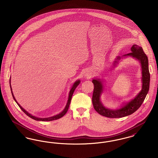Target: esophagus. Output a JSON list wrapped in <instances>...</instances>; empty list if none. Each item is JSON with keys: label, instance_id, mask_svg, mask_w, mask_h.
Here are the masks:
<instances>
[{"label": "esophagus", "instance_id": "34e87169", "mask_svg": "<svg viewBox=\"0 0 158 158\" xmlns=\"http://www.w3.org/2000/svg\"><path fill=\"white\" fill-rule=\"evenodd\" d=\"M85 76H86V77H90V75L89 73H88V74H86Z\"/></svg>", "mask_w": 158, "mask_h": 158}]
</instances>
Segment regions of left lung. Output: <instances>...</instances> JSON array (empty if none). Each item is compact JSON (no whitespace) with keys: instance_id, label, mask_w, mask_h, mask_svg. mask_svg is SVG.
Listing matches in <instances>:
<instances>
[{"instance_id":"1","label":"left lung","mask_w":158,"mask_h":158,"mask_svg":"<svg viewBox=\"0 0 158 158\" xmlns=\"http://www.w3.org/2000/svg\"><path fill=\"white\" fill-rule=\"evenodd\" d=\"M131 53L124 55L123 56H131L139 60L141 63L142 75V88L133 99L125 104L121 108L116 110L106 108L100 101L101 94L103 91V85L99 79H94L92 83L94 89L92 95V104L95 111L100 115L108 118H121L129 115L136 111L142 104L148 94L150 85V73L149 70L148 59L146 54L144 53L143 48L136 44H133L131 48ZM120 57H117L116 60H120ZM114 61V66L117 61Z\"/></svg>"}]
</instances>
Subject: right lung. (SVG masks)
Listing matches in <instances>:
<instances>
[{"label": "right lung", "instance_id": "add662e5", "mask_svg": "<svg viewBox=\"0 0 158 158\" xmlns=\"http://www.w3.org/2000/svg\"><path fill=\"white\" fill-rule=\"evenodd\" d=\"M80 82H80V81H79V80H78V81H76L74 83L73 85L72 86V87L71 89L70 90V92H69V98H68L67 104L66 105V107L64 108V109L63 110V111L62 112H61L60 114H57V115H54V116L51 117H48V118H38V117H37L33 116V115H32L31 114H30V113H28L26 110H25L23 108V107H22L21 105H19V104L17 102V101H16L15 97H14V94H13V93H12V88H11V86H10V80H9L10 87V90H11V92H12V97H13V98L14 99L15 102L17 103V104H18V106H19V108L22 110V111H23V112L25 113V114H27L28 117H30V118H32V119H34V120H35L42 121H53L55 120H57V119H59V118H60L61 117H62L63 116H64V115L66 114V113H67V111H68V109H69V105H70V101H71V99H72V97L74 91L75 90L76 87L79 85V84L80 83Z\"/></svg>", "mask_w": 158, "mask_h": 158}]
</instances>
